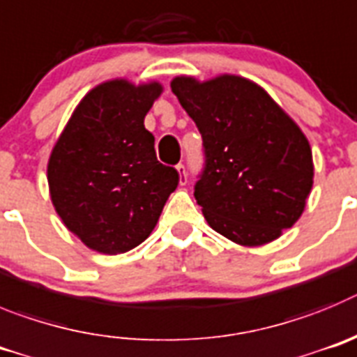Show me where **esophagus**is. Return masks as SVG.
<instances>
[{
    "instance_id": "34e87169",
    "label": "esophagus",
    "mask_w": 357,
    "mask_h": 357,
    "mask_svg": "<svg viewBox=\"0 0 357 357\" xmlns=\"http://www.w3.org/2000/svg\"><path fill=\"white\" fill-rule=\"evenodd\" d=\"M176 171H178V174H179V183H181V185H185L186 183V167L183 165V163H179V165H176Z\"/></svg>"
}]
</instances>
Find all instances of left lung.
I'll list each match as a JSON object with an SVG mask.
<instances>
[{
    "mask_svg": "<svg viewBox=\"0 0 357 357\" xmlns=\"http://www.w3.org/2000/svg\"><path fill=\"white\" fill-rule=\"evenodd\" d=\"M171 89L202 137L206 162L194 195L211 229L243 247L279 238L303 215L313 186L306 135L242 76H178Z\"/></svg>",
    "mask_w": 357,
    "mask_h": 357,
    "instance_id": "obj_1",
    "label": "left lung"
}]
</instances>
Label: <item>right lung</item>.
<instances>
[{
  "label": "right lung",
  "instance_id": "add662e5",
  "mask_svg": "<svg viewBox=\"0 0 357 357\" xmlns=\"http://www.w3.org/2000/svg\"><path fill=\"white\" fill-rule=\"evenodd\" d=\"M158 82L110 79L79 101L51 151L47 183L70 233L101 255L140 245L179 183L158 162L144 119L162 94Z\"/></svg>",
  "mask_w": 357,
  "mask_h": 357
}]
</instances>
